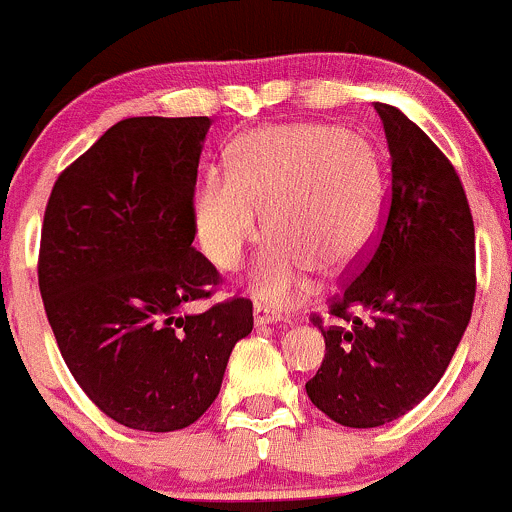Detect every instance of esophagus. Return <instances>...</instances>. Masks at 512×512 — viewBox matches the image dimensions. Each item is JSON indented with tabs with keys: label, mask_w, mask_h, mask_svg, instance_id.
Segmentation results:
<instances>
[{
	"label": "esophagus",
	"mask_w": 512,
	"mask_h": 512,
	"mask_svg": "<svg viewBox=\"0 0 512 512\" xmlns=\"http://www.w3.org/2000/svg\"><path fill=\"white\" fill-rule=\"evenodd\" d=\"M278 320H281V315H278L276 310H271V308H268V305L256 303V308H254V323H256V328H263V325L278 323Z\"/></svg>",
	"instance_id": "1"
}]
</instances>
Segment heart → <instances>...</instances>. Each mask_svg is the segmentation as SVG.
I'll list each match as a JSON object with an SVG mask.
<instances>
[{"label": "heart", "instance_id": "1", "mask_svg": "<svg viewBox=\"0 0 512 512\" xmlns=\"http://www.w3.org/2000/svg\"><path fill=\"white\" fill-rule=\"evenodd\" d=\"M382 202V165L362 135L288 123L241 135L229 172L204 177L192 217L204 256L234 271L261 236V209L271 244L254 268V288L286 308L305 293L308 271L340 276L367 254Z\"/></svg>", "mask_w": 512, "mask_h": 512}]
</instances>
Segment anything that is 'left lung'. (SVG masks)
I'll return each instance as SVG.
<instances>
[{
    "mask_svg": "<svg viewBox=\"0 0 512 512\" xmlns=\"http://www.w3.org/2000/svg\"><path fill=\"white\" fill-rule=\"evenodd\" d=\"M392 157L384 229L360 273L335 295L310 402L352 429L399 419L436 387L471 320L476 231L456 170L402 110L374 103ZM355 312H365L362 321Z\"/></svg>",
    "mask_w": 512,
    "mask_h": 512,
    "instance_id": "obj_1",
    "label": "left lung"
}]
</instances>
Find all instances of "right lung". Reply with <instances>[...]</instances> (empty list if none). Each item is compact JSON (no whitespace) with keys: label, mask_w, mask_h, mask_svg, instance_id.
<instances>
[{"label":"right lung","mask_w":512,"mask_h":512,"mask_svg":"<svg viewBox=\"0 0 512 512\" xmlns=\"http://www.w3.org/2000/svg\"><path fill=\"white\" fill-rule=\"evenodd\" d=\"M209 118H128L61 172L41 226L39 288L73 379L128 429L177 431L217 399L254 328L249 298L199 315L219 273L192 246Z\"/></svg>","instance_id":"right-lung-1"}]
</instances>
